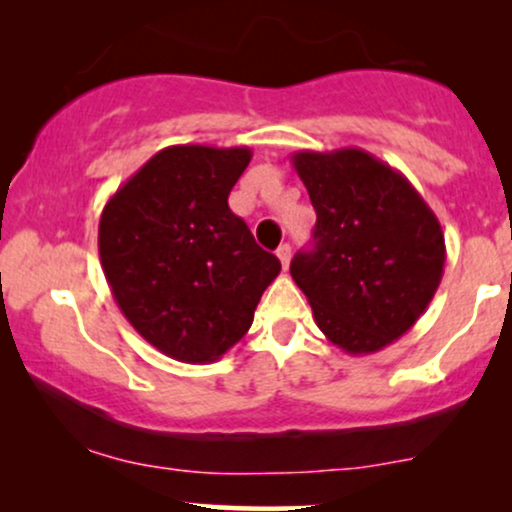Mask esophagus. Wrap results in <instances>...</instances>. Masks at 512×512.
<instances>
[{
	"mask_svg": "<svg viewBox=\"0 0 512 512\" xmlns=\"http://www.w3.org/2000/svg\"><path fill=\"white\" fill-rule=\"evenodd\" d=\"M276 257H279L281 264H284V269H289V264H291V245L289 243L279 245V250H276Z\"/></svg>",
	"mask_w": 512,
	"mask_h": 512,
	"instance_id": "obj_1",
	"label": "esophagus"
}]
</instances>
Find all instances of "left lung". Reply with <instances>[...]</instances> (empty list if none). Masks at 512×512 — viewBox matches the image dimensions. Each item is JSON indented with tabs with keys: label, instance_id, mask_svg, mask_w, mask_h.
<instances>
[{
	"label": "left lung",
	"instance_id": "1",
	"mask_svg": "<svg viewBox=\"0 0 512 512\" xmlns=\"http://www.w3.org/2000/svg\"><path fill=\"white\" fill-rule=\"evenodd\" d=\"M313 202V250L291 276L322 334L351 356L375 354L414 327L436 296L445 238L424 197L363 149L291 156Z\"/></svg>",
	"mask_w": 512,
	"mask_h": 512
}]
</instances>
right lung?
<instances>
[{"label":"right lung","instance_id":"add662e5","mask_svg":"<svg viewBox=\"0 0 512 512\" xmlns=\"http://www.w3.org/2000/svg\"><path fill=\"white\" fill-rule=\"evenodd\" d=\"M250 158L248 146H166L103 207L98 252L115 303L175 361H219L281 272L228 209Z\"/></svg>","mask_w":512,"mask_h":512}]
</instances>
